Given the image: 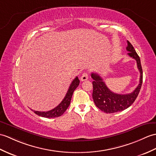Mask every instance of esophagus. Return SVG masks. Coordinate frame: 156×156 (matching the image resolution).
<instances>
[{
	"label": "esophagus",
	"instance_id": "34e87169",
	"mask_svg": "<svg viewBox=\"0 0 156 156\" xmlns=\"http://www.w3.org/2000/svg\"><path fill=\"white\" fill-rule=\"evenodd\" d=\"M88 79V74H87L86 72H84V73H83L82 75L81 76V77H80L81 81H82V82L83 81H86Z\"/></svg>",
	"mask_w": 156,
	"mask_h": 156
}]
</instances>
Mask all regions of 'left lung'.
I'll return each instance as SVG.
<instances>
[{"mask_svg": "<svg viewBox=\"0 0 156 156\" xmlns=\"http://www.w3.org/2000/svg\"><path fill=\"white\" fill-rule=\"evenodd\" d=\"M127 42L128 46L126 47V50L129 52L128 54L136 60L137 68L140 73L139 84L132 93L126 94H118L112 92L106 86L101 76L96 73L91 74V77L94 80L92 82V98L96 106L105 113H115L127 109L136 100L142 87L143 72L140 58L131 43L129 41Z\"/></svg>", "mask_w": 156, "mask_h": 156, "instance_id": "1", "label": "left lung"}]
</instances>
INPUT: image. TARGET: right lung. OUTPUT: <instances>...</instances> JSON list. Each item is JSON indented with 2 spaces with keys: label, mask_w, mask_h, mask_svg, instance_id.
Returning a JSON list of instances; mask_svg holds the SVG:
<instances>
[{
  "label": "right lung",
  "mask_w": 156,
  "mask_h": 156,
  "mask_svg": "<svg viewBox=\"0 0 156 156\" xmlns=\"http://www.w3.org/2000/svg\"><path fill=\"white\" fill-rule=\"evenodd\" d=\"M80 80L78 77H76L73 81L72 82L68 90V92L66 93V96H65L64 98L60 104L57 106L54 109L48 111V112H39V111H33L36 114H37L40 116L44 117V118H56L59 117L60 115H62L64 112L67 110L68 106H70V101L72 94L76 88H77L79 85Z\"/></svg>",
  "instance_id": "1"
}]
</instances>
